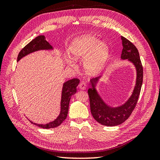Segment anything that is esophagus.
Listing matches in <instances>:
<instances>
[{
  "label": "esophagus",
  "instance_id": "esophagus-1",
  "mask_svg": "<svg viewBox=\"0 0 160 160\" xmlns=\"http://www.w3.org/2000/svg\"><path fill=\"white\" fill-rule=\"evenodd\" d=\"M78 87H79L80 89H85L87 87V83L84 82V81H81L79 84H78Z\"/></svg>",
  "mask_w": 160,
  "mask_h": 160
}]
</instances>
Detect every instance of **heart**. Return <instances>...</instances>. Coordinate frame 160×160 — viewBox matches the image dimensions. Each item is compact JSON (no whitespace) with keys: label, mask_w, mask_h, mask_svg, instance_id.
<instances>
[{"label":"heart","mask_w":160,"mask_h":160,"mask_svg":"<svg viewBox=\"0 0 160 160\" xmlns=\"http://www.w3.org/2000/svg\"><path fill=\"white\" fill-rule=\"evenodd\" d=\"M69 52L74 60H84V67L88 72L95 73L100 71L106 63L108 49L104 42L97 37L84 35L71 44Z\"/></svg>","instance_id":"heart-1"}]
</instances>
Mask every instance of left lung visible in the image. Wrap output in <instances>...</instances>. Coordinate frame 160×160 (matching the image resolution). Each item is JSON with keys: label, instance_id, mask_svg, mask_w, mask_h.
<instances>
[{"label": "left lung", "instance_id": "left-lung-1", "mask_svg": "<svg viewBox=\"0 0 160 160\" xmlns=\"http://www.w3.org/2000/svg\"><path fill=\"white\" fill-rule=\"evenodd\" d=\"M122 40L123 49L121 58L130 60L135 64L137 70L136 86L131 98L122 106L111 108L104 102L95 89L93 83L97 82L98 78H93L91 80L92 87L88 89L91 114L98 122L108 127L120 124L130 117L132 112L136 107L143 82V67L138 49L133 44L124 37L122 36Z\"/></svg>", "mask_w": 160, "mask_h": 160}]
</instances>
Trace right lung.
<instances>
[{"instance_id": "right-lung-1", "label": "right lung", "mask_w": 160, "mask_h": 160, "mask_svg": "<svg viewBox=\"0 0 160 160\" xmlns=\"http://www.w3.org/2000/svg\"><path fill=\"white\" fill-rule=\"evenodd\" d=\"M52 47L49 45V43L45 40L44 36H38L36 38L32 40L29 42L25 47H24L19 52L17 61L21 59L22 57L25 56L28 54L34 52L40 49H52ZM80 82V80L78 78H73V79L67 81L64 83L62 91V99H61V111L59 116L55 120L49 122L46 124H38L32 122V124L38 126L42 128H52L58 127L62 123L67 116L68 110H69V104L71 97L72 95L76 92V87Z\"/></svg>"}]
</instances>
